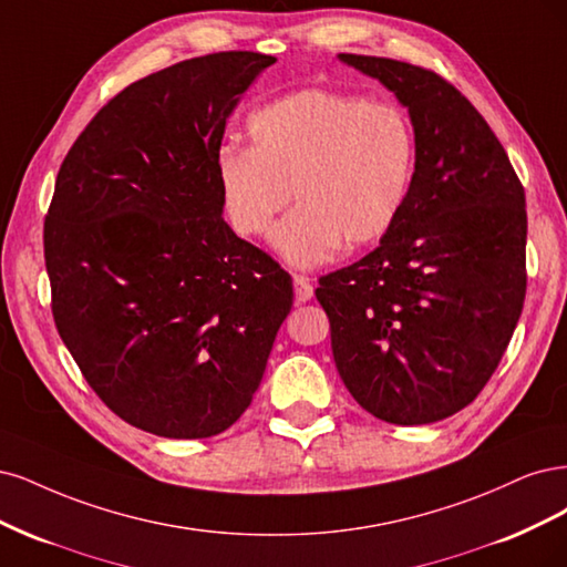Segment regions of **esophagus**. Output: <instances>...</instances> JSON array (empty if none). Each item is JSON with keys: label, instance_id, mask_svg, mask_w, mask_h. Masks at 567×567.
<instances>
[{"label": "esophagus", "instance_id": "obj_1", "mask_svg": "<svg viewBox=\"0 0 567 567\" xmlns=\"http://www.w3.org/2000/svg\"><path fill=\"white\" fill-rule=\"evenodd\" d=\"M295 299H297V303H306L313 299V285H310L308 278L295 276Z\"/></svg>", "mask_w": 567, "mask_h": 567}]
</instances>
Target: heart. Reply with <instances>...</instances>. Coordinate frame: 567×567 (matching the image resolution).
<instances>
[{
	"label": "heart",
	"mask_w": 567,
	"mask_h": 567,
	"mask_svg": "<svg viewBox=\"0 0 567 567\" xmlns=\"http://www.w3.org/2000/svg\"><path fill=\"white\" fill-rule=\"evenodd\" d=\"M251 148L224 145L216 181L235 233H272L280 257L313 268L386 235L403 214L416 167V132L395 103L303 89L249 117Z\"/></svg>",
	"instance_id": "obj_1"
}]
</instances>
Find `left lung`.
I'll return each mask as SVG.
<instances>
[{
  "instance_id": "1",
  "label": "left lung",
  "mask_w": 567,
  "mask_h": 567,
  "mask_svg": "<svg viewBox=\"0 0 567 567\" xmlns=\"http://www.w3.org/2000/svg\"><path fill=\"white\" fill-rule=\"evenodd\" d=\"M408 107L412 190L395 226L320 278L346 389L381 422L419 426L483 391L525 301V190L499 138L447 80L412 63L339 53Z\"/></svg>"
}]
</instances>
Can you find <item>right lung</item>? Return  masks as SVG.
I'll use <instances>...</instances> for the list:
<instances>
[{"instance_id":"obj_1","label":"right lung","mask_w":567,"mask_h":567,"mask_svg":"<svg viewBox=\"0 0 567 567\" xmlns=\"http://www.w3.org/2000/svg\"><path fill=\"white\" fill-rule=\"evenodd\" d=\"M254 51L181 61L107 101L68 151L44 221L59 334L126 424L195 441L233 426L291 310V278L224 221L226 120Z\"/></svg>"}]
</instances>
